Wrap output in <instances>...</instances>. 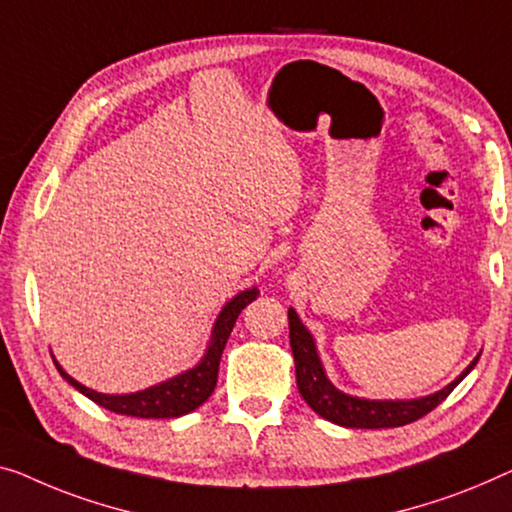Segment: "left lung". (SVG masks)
I'll use <instances>...</instances> for the list:
<instances>
[{"mask_svg": "<svg viewBox=\"0 0 512 512\" xmlns=\"http://www.w3.org/2000/svg\"><path fill=\"white\" fill-rule=\"evenodd\" d=\"M289 345H292L294 365H296V386L303 400L310 404V409L326 421L342 427H363V430H379V427H400L414 423L425 414H430L434 407H439L453 388L474 370L478 356L469 363V368L451 384L441 391L425 395L416 400H365L354 398L335 388L326 377L322 358L317 354L315 338L305 329L303 322L296 315V310L289 308Z\"/></svg>", "mask_w": 512, "mask_h": 512, "instance_id": "obj_1", "label": "left lung"}]
</instances>
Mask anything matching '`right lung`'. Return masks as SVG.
I'll use <instances>...</instances> for the list:
<instances>
[{"mask_svg": "<svg viewBox=\"0 0 512 512\" xmlns=\"http://www.w3.org/2000/svg\"><path fill=\"white\" fill-rule=\"evenodd\" d=\"M259 296L257 287H250L246 292H239L225 303V308L220 310V315L213 324L211 340L207 347V354L202 356V361L190 368L181 375L160 381V384L144 388V391L137 393H126V395H105L98 391H91V388L82 386L80 381H75L64 368L55 361L59 375L64 377L73 388H78L82 395H87L89 400L101 404L103 409H110L114 414L124 416H135V418H179L183 414H190V411L200 407L209 400L218 381V368H220V356H223V349L227 345V338L234 329L236 319H239L241 310L246 308L248 303H253Z\"/></svg>", "mask_w": 512, "mask_h": 512, "instance_id": "1", "label": "right lung"}]
</instances>
